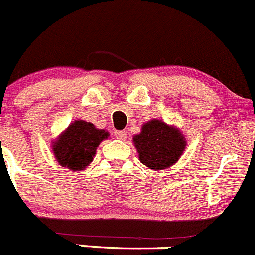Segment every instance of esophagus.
<instances>
[{"mask_svg":"<svg viewBox=\"0 0 255 255\" xmlns=\"http://www.w3.org/2000/svg\"><path fill=\"white\" fill-rule=\"evenodd\" d=\"M115 135H116V138H118V139L123 140L127 138V132H126V130H116Z\"/></svg>","mask_w":255,"mask_h":255,"instance_id":"1","label":"esophagus"}]
</instances>
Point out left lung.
<instances>
[{
  "label": "left lung",
  "mask_w": 255,
  "mask_h": 255,
  "mask_svg": "<svg viewBox=\"0 0 255 255\" xmlns=\"http://www.w3.org/2000/svg\"><path fill=\"white\" fill-rule=\"evenodd\" d=\"M139 160L150 169L162 170L174 164L185 148L179 130L159 120L144 123L140 134L133 138Z\"/></svg>",
  "instance_id": "obj_1"
}]
</instances>
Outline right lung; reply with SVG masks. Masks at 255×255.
Here are the masks:
<instances>
[{
	"label": "right lung",
	"instance_id": "right-lung-1",
	"mask_svg": "<svg viewBox=\"0 0 255 255\" xmlns=\"http://www.w3.org/2000/svg\"><path fill=\"white\" fill-rule=\"evenodd\" d=\"M108 133L97 129L93 123L75 121L54 142L53 153L62 167L81 170L93 160L97 147Z\"/></svg>",
	"mask_w": 255,
	"mask_h": 255
}]
</instances>
